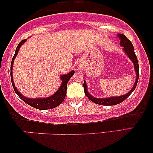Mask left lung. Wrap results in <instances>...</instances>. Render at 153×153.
<instances>
[{"label": "left lung", "mask_w": 153, "mask_h": 153, "mask_svg": "<svg viewBox=\"0 0 153 153\" xmlns=\"http://www.w3.org/2000/svg\"><path fill=\"white\" fill-rule=\"evenodd\" d=\"M118 37L120 38V45L123 47V50H124L126 54L129 56V59L133 62L136 74H137V79H136L134 85L132 87L131 90L129 93L125 94L124 95L119 96V97H107V98H96L92 96L91 94L88 93L87 89V85L86 82L84 81L83 83V88H84V92L85 95L87 96V97L92 101L94 103L100 104V105H104V106H112V105H116V104H120L121 102L124 101L125 100H126L129 95H131V93L134 91L137 86L138 80H139V62H138V60L137 58V56L134 53V47L131 44V41L128 39L123 34H118Z\"/></svg>", "instance_id": "left-lung-1"}]
</instances>
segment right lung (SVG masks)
Instances as JSON below:
<instances>
[{
    "mask_svg": "<svg viewBox=\"0 0 153 153\" xmlns=\"http://www.w3.org/2000/svg\"><path fill=\"white\" fill-rule=\"evenodd\" d=\"M26 41V39H23L19 44L17 47L16 48L15 53L13 56L11 62V67H10V76H11V81L12 86L19 97L22 99L24 102H26V104H28V105L34 107L37 109H40V110H46V109H51V108L57 107L58 106H59L60 104L63 102V100L65 97L66 93H67V84H68V81L70 80L71 77H72L74 74V71L72 70V72L68 73L67 74H64L60 76V79L62 80V84L60 85L59 89L53 94V95L50 96L49 97L47 98H28L23 96L21 94L14 85V83L13 81V77H12V67H13V63L14 61V58H16V55H17L19 50L20 47H22V45L24 44L25 42Z\"/></svg>",
    "mask_w": 153,
    "mask_h": 153,
    "instance_id": "add662e5",
    "label": "right lung"
}]
</instances>
